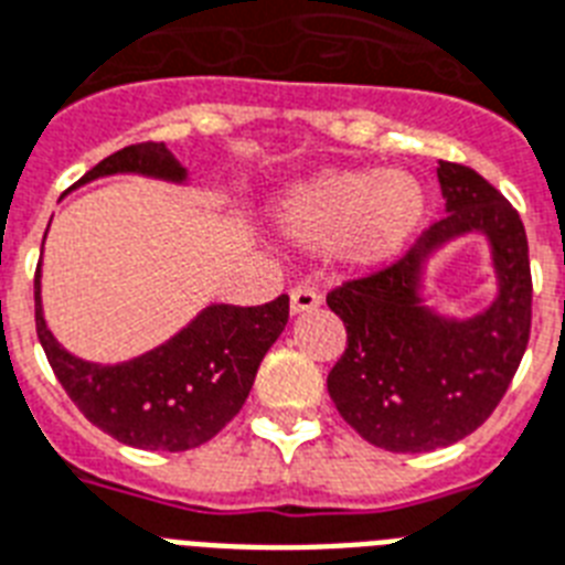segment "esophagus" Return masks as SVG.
Here are the masks:
<instances>
[{
	"label": "esophagus",
	"instance_id": "esophagus-1",
	"mask_svg": "<svg viewBox=\"0 0 565 565\" xmlns=\"http://www.w3.org/2000/svg\"><path fill=\"white\" fill-rule=\"evenodd\" d=\"M322 305V296L313 290V287H296L290 292V310L292 313H307V310H316V307Z\"/></svg>",
	"mask_w": 565,
	"mask_h": 565
}]
</instances>
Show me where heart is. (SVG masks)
Wrapping results in <instances>:
<instances>
[{"label": "heart", "mask_w": 565, "mask_h": 565, "mask_svg": "<svg viewBox=\"0 0 565 565\" xmlns=\"http://www.w3.org/2000/svg\"><path fill=\"white\" fill-rule=\"evenodd\" d=\"M424 194L397 171H328L292 188L281 205L284 232L301 246L342 243L356 264H380L409 241Z\"/></svg>", "instance_id": "1"}]
</instances>
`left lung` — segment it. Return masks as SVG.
I'll list each match as a JSON object with an SVG mask.
<instances>
[{"label":"left lung","mask_w":565,"mask_h":565,"mask_svg":"<svg viewBox=\"0 0 565 565\" xmlns=\"http://www.w3.org/2000/svg\"><path fill=\"white\" fill-rule=\"evenodd\" d=\"M447 214L401 260L328 292L345 322V354L328 374L330 401L369 444L426 452L476 433L505 397L531 337L529 237L520 214L473 168L438 162ZM467 231L491 241L500 296L458 323L419 305V267Z\"/></svg>","instance_id":"1"}]
</instances>
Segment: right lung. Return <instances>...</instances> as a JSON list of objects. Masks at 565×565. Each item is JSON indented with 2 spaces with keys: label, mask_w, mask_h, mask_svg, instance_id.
Here are the masks:
<instances>
[{
  "label": "right lung",
  "mask_w": 565,
  "mask_h": 565,
  "mask_svg": "<svg viewBox=\"0 0 565 565\" xmlns=\"http://www.w3.org/2000/svg\"><path fill=\"white\" fill-rule=\"evenodd\" d=\"M109 173L182 182L185 168L162 141H141L107 156L77 185ZM36 337L60 386L89 424L139 449L182 452L211 441L249 397L258 365L290 319V298L267 305H211L164 345L118 365L77 360L45 328L40 267L34 275Z\"/></svg>",
  "instance_id": "right-lung-1"
}]
</instances>
